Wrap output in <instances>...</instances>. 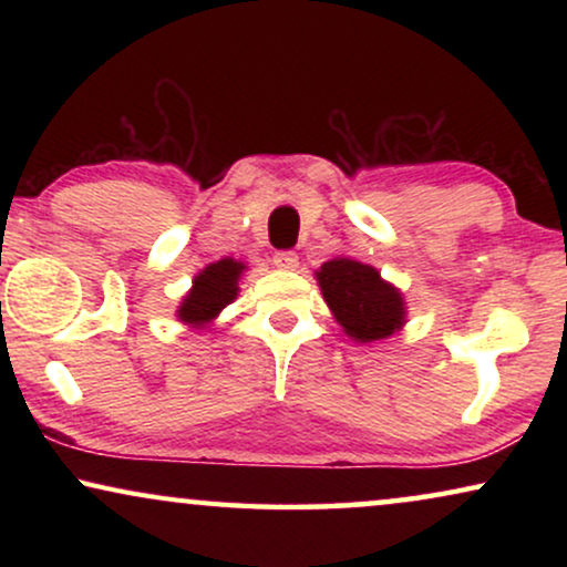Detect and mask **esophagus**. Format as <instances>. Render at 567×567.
<instances>
[{
    "mask_svg": "<svg viewBox=\"0 0 567 567\" xmlns=\"http://www.w3.org/2000/svg\"><path fill=\"white\" fill-rule=\"evenodd\" d=\"M274 266L281 268V270H293L299 266V255L293 250H278L274 255Z\"/></svg>",
    "mask_w": 567,
    "mask_h": 567,
    "instance_id": "34e87169",
    "label": "esophagus"
}]
</instances>
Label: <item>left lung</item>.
I'll use <instances>...</instances> for the list:
<instances>
[{"label":"left lung","instance_id":"1","mask_svg":"<svg viewBox=\"0 0 567 567\" xmlns=\"http://www.w3.org/2000/svg\"><path fill=\"white\" fill-rule=\"evenodd\" d=\"M317 281L336 320L361 343L392 336L405 322L400 291L382 281L377 268L351 258H336L322 262Z\"/></svg>","mask_w":567,"mask_h":567}]
</instances>
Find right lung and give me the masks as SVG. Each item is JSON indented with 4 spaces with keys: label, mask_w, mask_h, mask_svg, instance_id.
Segmentation results:
<instances>
[{
    "label": "right lung",
    "mask_w": 567,
    "mask_h": 567,
    "mask_svg": "<svg viewBox=\"0 0 567 567\" xmlns=\"http://www.w3.org/2000/svg\"><path fill=\"white\" fill-rule=\"evenodd\" d=\"M243 270V262L231 258L212 262L206 270H200L196 281H193L190 293L183 299L181 309H177V317L188 324L212 322L237 297V281Z\"/></svg>",
    "instance_id": "add662e5"
}]
</instances>
